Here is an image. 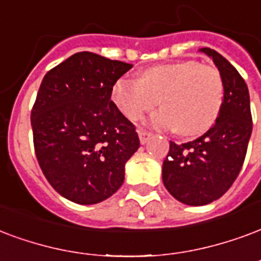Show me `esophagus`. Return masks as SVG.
Wrapping results in <instances>:
<instances>
[{"label": "esophagus", "instance_id": "obj_1", "mask_svg": "<svg viewBox=\"0 0 261 261\" xmlns=\"http://www.w3.org/2000/svg\"><path fill=\"white\" fill-rule=\"evenodd\" d=\"M138 136H140L141 144L144 145V144H146V142L149 141V138H150V137H152V133H149V131L140 130V131H138Z\"/></svg>", "mask_w": 261, "mask_h": 261}]
</instances>
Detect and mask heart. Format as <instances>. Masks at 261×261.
I'll return each mask as SVG.
<instances>
[{"mask_svg":"<svg viewBox=\"0 0 261 261\" xmlns=\"http://www.w3.org/2000/svg\"><path fill=\"white\" fill-rule=\"evenodd\" d=\"M112 101L130 120H137L160 102L152 116L158 128H179L188 137L203 134L219 117L224 99L220 71L196 61L148 67L140 79L120 77L112 87Z\"/></svg>","mask_w":261,"mask_h":261,"instance_id":"1","label":"heart"}]
</instances>
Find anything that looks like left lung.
<instances>
[{
    "label": "left lung",
    "mask_w": 261,
    "mask_h": 261,
    "mask_svg": "<svg viewBox=\"0 0 261 261\" xmlns=\"http://www.w3.org/2000/svg\"><path fill=\"white\" fill-rule=\"evenodd\" d=\"M213 59L224 84L219 117L199 138L175 144L170 141L163 162V184L175 199L190 206H203L221 198L244 165L250 134L252 113L246 83L219 52L200 48Z\"/></svg>",
    "instance_id": "obj_1"
}]
</instances>
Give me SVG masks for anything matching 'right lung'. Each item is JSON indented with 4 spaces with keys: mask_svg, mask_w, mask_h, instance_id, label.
<instances>
[{
    "mask_svg": "<svg viewBox=\"0 0 261 261\" xmlns=\"http://www.w3.org/2000/svg\"><path fill=\"white\" fill-rule=\"evenodd\" d=\"M130 63L77 52L48 71L32 109L34 150L52 188L79 204L111 198L140 148L136 127L111 99Z\"/></svg>",
    "mask_w": 261,
    "mask_h": 261,
    "instance_id": "1",
    "label": "right lung"
}]
</instances>
